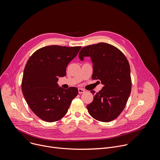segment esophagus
I'll return each mask as SVG.
<instances>
[{
	"label": "esophagus",
	"mask_w": 160,
	"mask_h": 160,
	"mask_svg": "<svg viewBox=\"0 0 160 160\" xmlns=\"http://www.w3.org/2000/svg\"><path fill=\"white\" fill-rule=\"evenodd\" d=\"M78 93L79 94H83V93L85 92V90H83V88H79L78 89Z\"/></svg>",
	"instance_id": "obj_1"
}]
</instances>
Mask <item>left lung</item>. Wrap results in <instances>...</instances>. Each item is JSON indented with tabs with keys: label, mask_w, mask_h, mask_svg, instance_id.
Wrapping results in <instances>:
<instances>
[{
	"label": "left lung",
	"mask_w": 160,
	"mask_h": 160,
	"mask_svg": "<svg viewBox=\"0 0 160 160\" xmlns=\"http://www.w3.org/2000/svg\"><path fill=\"white\" fill-rule=\"evenodd\" d=\"M81 61L90 57L93 64L92 79L104 85L87 106L94 119L109 122L117 118L123 110L131 92L130 65L125 55L117 48L107 43L87 45L79 52Z\"/></svg>",
	"instance_id": "1"
}]
</instances>
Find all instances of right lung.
Instances as JSON below:
<instances>
[{
  "instance_id": "right-lung-1",
  "label": "right lung",
  "mask_w": 160,
  "mask_h": 160,
  "mask_svg": "<svg viewBox=\"0 0 160 160\" xmlns=\"http://www.w3.org/2000/svg\"><path fill=\"white\" fill-rule=\"evenodd\" d=\"M81 47L49 45L35 51L28 60L22 80V92L32 111L42 120L54 122L68 112L77 96V88L64 89L58 84L66 67Z\"/></svg>"
}]
</instances>
